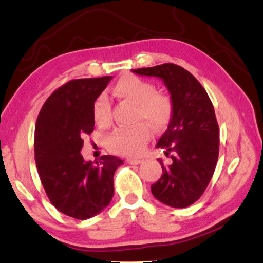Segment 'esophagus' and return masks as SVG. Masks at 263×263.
<instances>
[{
  "label": "esophagus",
  "instance_id": "esophagus-1",
  "mask_svg": "<svg viewBox=\"0 0 263 263\" xmlns=\"http://www.w3.org/2000/svg\"><path fill=\"white\" fill-rule=\"evenodd\" d=\"M127 162L129 164H132V165H139L141 163H143V160H142V159H135V158H129V159H127Z\"/></svg>",
  "mask_w": 263,
  "mask_h": 263
}]
</instances>
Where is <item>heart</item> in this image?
<instances>
[{
    "instance_id": "b5f03b06",
    "label": "heart",
    "mask_w": 263,
    "mask_h": 263,
    "mask_svg": "<svg viewBox=\"0 0 263 263\" xmlns=\"http://www.w3.org/2000/svg\"><path fill=\"white\" fill-rule=\"evenodd\" d=\"M115 96L139 106V121L148 122L155 129L166 127L172 118L173 105L167 96L158 93L157 87L149 81L136 76H124L115 84ZM93 118L99 126H107L110 121L108 97L101 93L93 105ZM150 137L144 124L135 128H119L107 141L108 149L115 154L139 156L143 153Z\"/></svg>"
}]
</instances>
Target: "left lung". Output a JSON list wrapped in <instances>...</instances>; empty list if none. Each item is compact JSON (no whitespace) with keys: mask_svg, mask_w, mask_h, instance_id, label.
Here are the masks:
<instances>
[{"mask_svg":"<svg viewBox=\"0 0 263 263\" xmlns=\"http://www.w3.org/2000/svg\"><path fill=\"white\" fill-rule=\"evenodd\" d=\"M157 77L166 86L173 105L168 127L156 148L165 150L171 163L151 186L153 195L172 208H186L203 194L213 177L219 150V130L214 106L199 81L182 67L164 63L132 70Z\"/></svg>","mask_w":263,"mask_h":263,"instance_id":"1","label":"left lung"}]
</instances>
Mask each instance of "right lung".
I'll return each instance as SVG.
<instances>
[{
    "instance_id": "1",
    "label": "right lung",
    "mask_w": 263,
    "mask_h": 263,
    "mask_svg": "<svg viewBox=\"0 0 263 263\" xmlns=\"http://www.w3.org/2000/svg\"><path fill=\"white\" fill-rule=\"evenodd\" d=\"M113 77L80 78L48 97L36 119L34 158L49 201L76 219L98 215L114 194L113 176L123 164L115 156L85 162L81 150L93 132V105Z\"/></svg>"
}]
</instances>
